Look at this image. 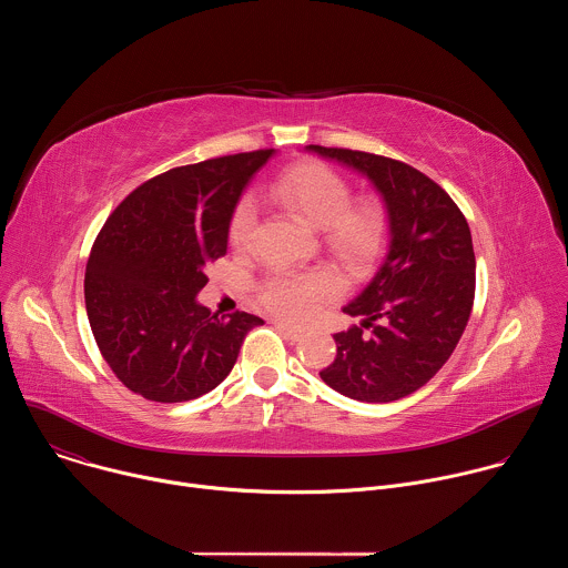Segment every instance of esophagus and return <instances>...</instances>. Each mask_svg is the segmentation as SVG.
<instances>
[{
    "label": "esophagus",
    "mask_w": 568,
    "mask_h": 568,
    "mask_svg": "<svg viewBox=\"0 0 568 568\" xmlns=\"http://www.w3.org/2000/svg\"><path fill=\"white\" fill-rule=\"evenodd\" d=\"M274 326L287 337V339H292V342H298V339H303V331H298V328H294V326H290V323H285V321H276Z\"/></svg>",
    "instance_id": "obj_1"
}]
</instances>
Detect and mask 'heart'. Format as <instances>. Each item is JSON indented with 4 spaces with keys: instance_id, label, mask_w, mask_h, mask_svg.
Listing matches in <instances>:
<instances>
[{
    "instance_id": "heart-1",
    "label": "heart",
    "mask_w": 568,
    "mask_h": 568,
    "mask_svg": "<svg viewBox=\"0 0 568 568\" xmlns=\"http://www.w3.org/2000/svg\"><path fill=\"white\" fill-rule=\"evenodd\" d=\"M272 197L310 226L326 233L328 247L351 265L368 263L386 237V211L373 200L353 204L351 184L323 164H296L283 171L270 189ZM256 229L254 200H242L229 224V242L235 252L252 245ZM339 290L337 278L326 272H274L258 285L261 303L287 318L307 321L323 301Z\"/></svg>"
}]
</instances>
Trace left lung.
I'll use <instances>...</instances> for the list:
<instances>
[{
	"mask_svg": "<svg viewBox=\"0 0 568 568\" xmlns=\"http://www.w3.org/2000/svg\"><path fill=\"white\" fill-rule=\"evenodd\" d=\"M305 150L364 175L388 222L386 256L344 305L362 323L335 335L337 357L318 375L359 402L399 399L443 368L467 326L476 285L467 220L434 180L397 159L346 148Z\"/></svg>",
	"mask_w": 568,
	"mask_h": 568,
	"instance_id": "8db88e82",
	"label": "left lung"
}]
</instances>
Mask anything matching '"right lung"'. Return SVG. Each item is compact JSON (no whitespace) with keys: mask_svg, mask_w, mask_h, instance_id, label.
Masks as SVG:
<instances>
[{"mask_svg":"<svg viewBox=\"0 0 568 568\" xmlns=\"http://www.w3.org/2000/svg\"><path fill=\"white\" fill-rule=\"evenodd\" d=\"M276 150L240 152L156 175L103 224L85 272L94 339L114 375L152 402L213 390L263 318L211 314L197 301L226 254L242 191Z\"/></svg>","mask_w":568,"mask_h":568,"instance_id":"1","label":"right lung"}]
</instances>
